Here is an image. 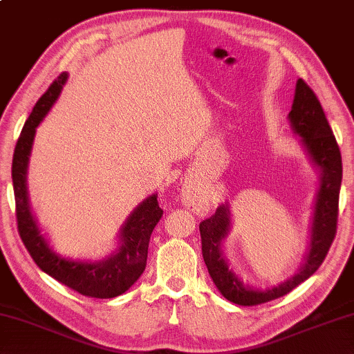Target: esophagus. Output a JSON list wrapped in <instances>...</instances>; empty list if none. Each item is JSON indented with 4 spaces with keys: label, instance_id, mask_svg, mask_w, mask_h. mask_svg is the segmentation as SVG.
<instances>
[{
    "label": "esophagus",
    "instance_id": "34e87169",
    "mask_svg": "<svg viewBox=\"0 0 354 354\" xmlns=\"http://www.w3.org/2000/svg\"><path fill=\"white\" fill-rule=\"evenodd\" d=\"M183 200L185 203L191 206V208H196V206H200L202 203H200V197L196 194L194 191H186L183 194Z\"/></svg>",
    "mask_w": 354,
    "mask_h": 354
}]
</instances>
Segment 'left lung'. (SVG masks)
<instances>
[{"label":"left lung","instance_id":"obj_1","mask_svg":"<svg viewBox=\"0 0 354 354\" xmlns=\"http://www.w3.org/2000/svg\"><path fill=\"white\" fill-rule=\"evenodd\" d=\"M291 129L301 137V143L311 163L321 172V186L316 197L315 216H313L310 251L301 271L290 277L288 281L266 290H254L230 270L222 251V240L230 231V208L228 205H220L216 214L200 223V237H202V254L208 268L212 282L230 302L252 306L270 302L272 299L282 297L295 290L297 285L306 281L322 265L325 256L336 237L339 191L342 182V158L341 151L333 131L325 117L321 103L315 92L302 78L296 83L295 102L288 114Z\"/></svg>","mask_w":354,"mask_h":354}]
</instances>
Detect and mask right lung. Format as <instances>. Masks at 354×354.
I'll list each match as a JSON object with an SVG mask.
<instances>
[{
	"label": "right lung",
	"instance_id": "right-lung-1",
	"mask_svg": "<svg viewBox=\"0 0 354 354\" xmlns=\"http://www.w3.org/2000/svg\"><path fill=\"white\" fill-rule=\"evenodd\" d=\"M66 80L68 73L63 72L33 106L13 152L12 182L18 232L33 262L46 274L83 296L111 299L128 291L142 276L148 259L149 239L158 220L163 216V209L158 206L157 194L143 200L120 230V248L98 262L66 259L50 248L48 240L38 230L37 220L32 216L28 188H26V174H28L29 156L37 126L43 122L53 103L57 102Z\"/></svg>",
	"mask_w": 354,
	"mask_h": 354
}]
</instances>
